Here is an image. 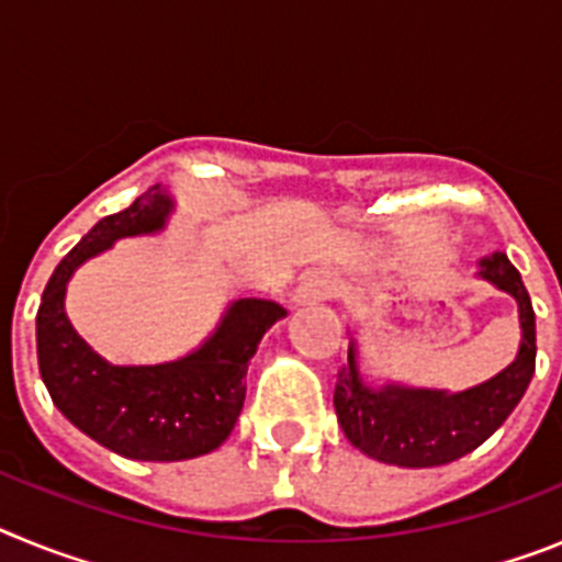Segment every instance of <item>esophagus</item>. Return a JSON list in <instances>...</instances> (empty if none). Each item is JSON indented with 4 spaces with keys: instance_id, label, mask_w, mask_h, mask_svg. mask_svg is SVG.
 Instances as JSON below:
<instances>
[{
    "instance_id": "esophagus-1",
    "label": "esophagus",
    "mask_w": 562,
    "mask_h": 562,
    "mask_svg": "<svg viewBox=\"0 0 562 562\" xmlns=\"http://www.w3.org/2000/svg\"><path fill=\"white\" fill-rule=\"evenodd\" d=\"M331 292H335V276L329 270H310L301 278V284H297L292 301L295 304H315V301L331 297Z\"/></svg>"
}]
</instances>
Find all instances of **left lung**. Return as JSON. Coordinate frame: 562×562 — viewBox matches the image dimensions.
<instances>
[{"label":"left lung","instance_id":"1","mask_svg":"<svg viewBox=\"0 0 562 562\" xmlns=\"http://www.w3.org/2000/svg\"><path fill=\"white\" fill-rule=\"evenodd\" d=\"M479 276L518 301L524 331L518 357L493 380L459 394L396 382L371 389L362 382L351 340L349 366L337 374L335 411L342 434L360 453L396 467L448 464L479 448L513 414L535 374V310L520 272L504 252L484 258Z\"/></svg>","mask_w":562,"mask_h":562}]
</instances>
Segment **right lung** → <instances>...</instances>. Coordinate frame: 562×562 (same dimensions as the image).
<instances>
[{
  "instance_id": "1",
  "label": "right lung",
  "mask_w": 562,
  "mask_h": 562,
  "mask_svg": "<svg viewBox=\"0 0 562 562\" xmlns=\"http://www.w3.org/2000/svg\"><path fill=\"white\" fill-rule=\"evenodd\" d=\"M173 202L160 186L148 188L126 211L98 222L44 286L36 315L38 371L56 408L81 434L134 461H182L216 450L231 436L247 391V362L284 306L241 297L200 349L160 366H112L81 340L64 295L72 272L117 238L166 227Z\"/></svg>"
}]
</instances>
